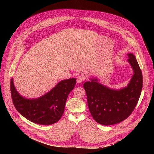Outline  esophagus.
<instances>
[{
  "label": "esophagus",
  "instance_id": "esophagus-1",
  "mask_svg": "<svg viewBox=\"0 0 154 154\" xmlns=\"http://www.w3.org/2000/svg\"><path fill=\"white\" fill-rule=\"evenodd\" d=\"M84 77L83 76H81V75L77 76V83H79V84L82 83L84 81Z\"/></svg>",
  "mask_w": 154,
  "mask_h": 154
}]
</instances>
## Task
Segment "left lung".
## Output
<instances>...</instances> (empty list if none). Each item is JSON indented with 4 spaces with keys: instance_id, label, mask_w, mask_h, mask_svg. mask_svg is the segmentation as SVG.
Here are the masks:
<instances>
[{
    "instance_id": "obj_1",
    "label": "left lung",
    "mask_w": 154,
    "mask_h": 154,
    "mask_svg": "<svg viewBox=\"0 0 154 154\" xmlns=\"http://www.w3.org/2000/svg\"><path fill=\"white\" fill-rule=\"evenodd\" d=\"M128 61L134 69V75L127 85L119 91L112 90L97 82V79L84 84L88 107L97 122L109 125L120 123L134 111L142 88V74L135 57L127 54Z\"/></svg>"
}]
</instances>
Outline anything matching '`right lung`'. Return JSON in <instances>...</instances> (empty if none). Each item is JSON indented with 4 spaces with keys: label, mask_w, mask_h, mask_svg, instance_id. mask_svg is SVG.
I'll return each mask as SVG.
<instances>
[{
    "label": "right lung",
    "mask_w": 154,
    "mask_h": 154,
    "mask_svg": "<svg viewBox=\"0 0 154 154\" xmlns=\"http://www.w3.org/2000/svg\"><path fill=\"white\" fill-rule=\"evenodd\" d=\"M12 80L11 92L15 109L29 120L40 125H51L59 120L67 97L76 84L75 79L62 80L41 97L30 100L22 97L16 91Z\"/></svg>",
    "instance_id": "obj_1"
}]
</instances>
